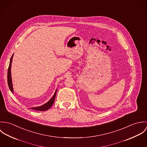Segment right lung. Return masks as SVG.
Returning <instances> with one entry per match:
<instances>
[{
    "label": "right lung",
    "instance_id": "1",
    "mask_svg": "<svg viewBox=\"0 0 147 147\" xmlns=\"http://www.w3.org/2000/svg\"><path fill=\"white\" fill-rule=\"evenodd\" d=\"M13 55L11 57V60H10V62H9V67L8 69V73H7V81H8V86L9 88L10 89V90L11 91V92H13V86H12V79H11V64H12V58H13ZM57 94V90L54 94V96H53V97L45 104L42 105L41 106H38V107H32L31 109L33 110H38V111H45L47 110L48 109H49L51 106L53 105L54 101H55V96Z\"/></svg>",
    "mask_w": 147,
    "mask_h": 147
}]
</instances>
